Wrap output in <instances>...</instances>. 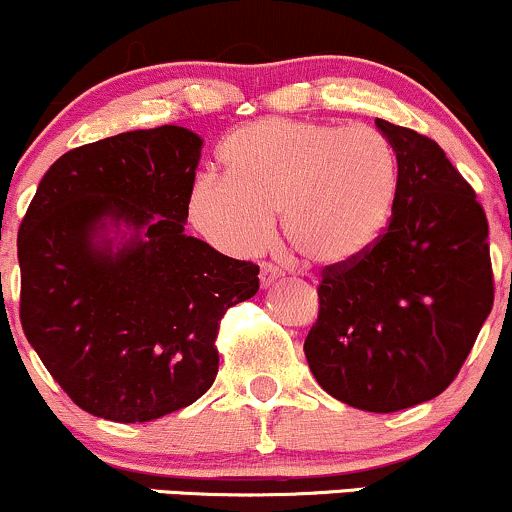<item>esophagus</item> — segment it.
Returning a JSON list of instances; mask_svg holds the SVG:
<instances>
[{
    "label": "esophagus",
    "instance_id": "esophagus-1",
    "mask_svg": "<svg viewBox=\"0 0 512 512\" xmlns=\"http://www.w3.org/2000/svg\"><path fill=\"white\" fill-rule=\"evenodd\" d=\"M279 276H281V269H279V267H274V264H269V262H262L260 281H262L264 289H267V286H272L274 281L279 279Z\"/></svg>",
    "mask_w": 512,
    "mask_h": 512
}]
</instances>
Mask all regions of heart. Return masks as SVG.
Wrapping results in <instances>:
<instances>
[{"label": "heart", "instance_id": "1", "mask_svg": "<svg viewBox=\"0 0 512 512\" xmlns=\"http://www.w3.org/2000/svg\"><path fill=\"white\" fill-rule=\"evenodd\" d=\"M228 175L207 173L190 197L195 226L223 250L250 255L274 233L308 267L361 260L383 236L397 197V156L378 129L269 117L223 144Z\"/></svg>", "mask_w": 512, "mask_h": 512}]
</instances>
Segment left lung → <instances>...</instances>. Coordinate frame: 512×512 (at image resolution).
Masks as SVG:
<instances>
[{
	"mask_svg": "<svg viewBox=\"0 0 512 512\" xmlns=\"http://www.w3.org/2000/svg\"><path fill=\"white\" fill-rule=\"evenodd\" d=\"M397 156V197L378 243L322 269L305 358L325 392L390 414L438 397L493 308L489 221L477 192L426 134L375 120Z\"/></svg>",
	"mask_w": 512,
	"mask_h": 512,
	"instance_id": "1",
	"label": "left lung"
}]
</instances>
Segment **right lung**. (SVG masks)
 Masks as SVG:
<instances>
[{"label": "right lung", "instance_id": "add662e5", "mask_svg": "<svg viewBox=\"0 0 512 512\" xmlns=\"http://www.w3.org/2000/svg\"><path fill=\"white\" fill-rule=\"evenodd\" d=\"M202 139L134 129L76 146L40 180L19 228V317L35 354L88 414L142 424L197 402L219 373L221 317L260 267L185 236ZM133 238L95 243L104 219Z\"/></svg>", "mask_w": 512, "mask_h": 512}]
</instances>
